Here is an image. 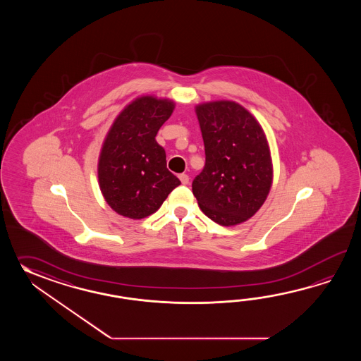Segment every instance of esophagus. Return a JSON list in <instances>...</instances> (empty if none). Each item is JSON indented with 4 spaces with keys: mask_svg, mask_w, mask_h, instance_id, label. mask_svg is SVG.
Wrapping results in <instances>:
<instances>
[{
    "mask_svg": "<svg viewBox=\"0 0 361 361\" xmlns=\"http://www.w3.org/2000/svg\"><path fill=\"white\" fill-rule=\"evenodd\" d=\"M178 177L180 179L182 184H188V182H190V177L187 174H179Z\"/></svg>",
    "mask_w": 361,
    "mask_h": 361,
    "instance_id": "obj_1",
    "label": "esophagus"
}]
</instances>
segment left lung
<instances>
[{"label": "left lung", "mask_w": 361, "mask_h": 361, "mask_svg": "<svg viewBox=\"0 0 361 361\" xmlns=\"http://www.w3.org/2000/svg\"><path fill=\"white\" fill-rule=\"evenodd\" d=\"M205 146V166L192 182L202 213L221 226L252 218L269 196L274 166L261 123L233 100L195 107Z\"/></svg>", "instance_id": "obj_1"}]
</instances>
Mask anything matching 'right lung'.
I'll use <instances>...</instances> for the list:
<instances>
[{
    "mask_svg": "<svg viewBox=\"0 0 361 361\" xmlns=\"http://www.w3.org/2000/svg\"><path fill=\"white\" fill-rule=\"evenodd\" d=\"M176 103L143 95L130 102L111 125L100 149L98 182L104 200L117 214L143 219L159 210L180 184L166 168L157 131Z\"/></svg>",
    "mask_w": 361,
    "mask_h": 361,
    "instance_id": "right-lung-1",
    "label": "right lung"
}]
</instances>
